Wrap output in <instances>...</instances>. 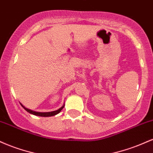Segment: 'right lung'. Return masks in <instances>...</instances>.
I'll use <instances>...</instances> for the list:
<instances>
[{
  "label": "right lung",
  "mask_w": 153,
  "mask_h": 153,
  "mask_svg": "<svg viewBox=\"0 0 153 153\" xmlns=\"http://www.w3.org/2000/svg\"><path fill=\"white\" fill-rule=\"evenodd\" d=\"M22 106L24 107V108L25 109L26 111L29 112V113L30 114H32L34 115H36V116H39V117H52V116H54L56 114H57L59 113V112L61 111V110L63 108H64V106H62L61 108H59L58 110L57 111H51V112H44V113H42V112H36V111H31L30 109H28V108H26L24 107L23 105L22 104Z\"/></svg>",
  "instance_id": "right-lung-1"
}]
</instances>
